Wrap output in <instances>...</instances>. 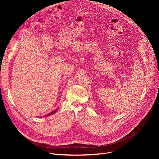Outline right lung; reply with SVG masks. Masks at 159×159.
Segmentation results:
<instances>
[{"label":"right lung","mask_w":159,"mask_h":159,"mask_svg":"<svg viewBox=\"0 0 159 159\" xmlns=\"http://www.w3.org/2000/svg\"><path fill=\"white\" fill-rule=\"evenodd\" d=\"M58 108H57L55 110H54L53 111H52V112H50L49 114H47V115H44V117H46V116H50V115H53V114H54V113H55L57 111H58ZM39 118H41V116H39Z\"/></svg>","instance_id":"1"}]
</instances>
